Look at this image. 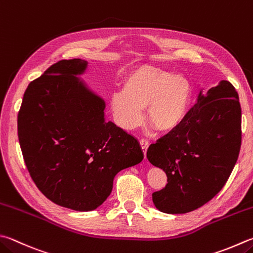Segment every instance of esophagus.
Wrapping results in <instances>:
<instances>
[{"instance_id":"1","label":"esophagus","mask_w":253,"mask_h":253,"mask_svg":"<svg viewBox=\"0 0 253 253\" xmlns=\"http://www.w3.org/2000/svg\"><path fill=\"white\" fill-rule=\"evenodd\" d=\"M140 145L142 147L143 153H144V156H146V151H147V147H149V141H147L146 139H141Z\"/></svg>"}]
</instances>
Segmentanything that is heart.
Here are the masks:
<instances>
[{
	"instance_id": "1",
	"label": "heart",
	"mask_w": 253,
	"mask_h": 253,
	"mask_svg": "<svg viewBox=\"0 0 253 253\" xmlns=\"http://www.w3.org/2000/svg\"><path fill=\"white\" fill-rule=\"evenodd\" d=\"M193 99V84L183 74L150 65H140L126 76L123 89L114 91L110 108L120 126H139L146 108L147 121L155 130L168 133L187 117Z\"/></svg>"
}]
</instances>
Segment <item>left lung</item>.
I'll return each mask as SVG.
<instances>
[{"label": "left lung", "mask_w": 253, "mask_h": 253, "mask_svg": "<svg viewBox=\"0 0 253 253\" xmlns=\"http://www.w3.org/2000/svg\"><path fill=\"white\" fill-rule=\"evenodd\" d=\"M241 146V107L233 85L221 80L197 103L182 125L147 150V160L163 169L168 184L152 194L166 213H186L220 192L237 163Z\"/></svg>", "instance_id": "8db88e82"}]
</instances>
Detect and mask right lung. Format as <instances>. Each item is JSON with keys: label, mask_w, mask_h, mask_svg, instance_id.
I'll list each match as a JSON object with an SVG mask.
<instances>
[{"label": "right lung", "mask_w": 253, "mask_h": 253, "mask_svg": "<svg viewBox=\"0 0 253 253\" xmlns=\"http://www.w3.org/2000/svg\"><path fill=\"white\" fill-rule=\"evenodd\" d=\"M79 58L51 65L28 84L17 117L26 168L37 188L59 206L94 211L119 171L143 160L134 136L104 119L106 102L78 76Z\"/></svg>", "instance_id": "right-lung-1"}]
</instances>
